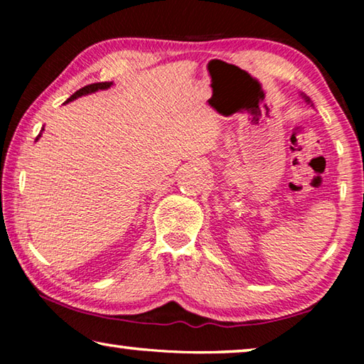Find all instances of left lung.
I'll use <instances>...</instances> for the list:
<instances>
[{"instance_id": "1", "label": "left lung", "mask_w": 364, "mask_h": 364, "mask_svg": "<svg viewBox=\"0 0 364 364\" xmlns=\"http://www.w3.org/2000/svg\"><path fill=\"white\" fill-rule=\"evenodd\" d=\"M304 97H305V101H306V102H310V97H306L305 95H304Z\"/></svg>"}]
</instances>
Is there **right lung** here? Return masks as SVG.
I'll return each mask as SVG.
<instances>
[{
  "instance_id": "add662e5",
  "label": "right lung",
  "mask_w": 364,
  "mask_h": 364,
  "mask_svg": "<svg viewBox=\"0 0 364 364\" xmlns=\"http://www.w3.org/2000/svg\"><path fill=\"white\" fill-rule=\"evenodd\" d=\"M110 86H112V82H101V83L86 85V86H83V88H80L78 91H75V93H73L65 102H70V101H73V100H77V97H80V96L95 93V91H97V90H107V88H110ZM41 132H43V128H41ZM40 136H41V133L38 134V136H36V139H38Z\"/></svg>"
}]
</instances>
